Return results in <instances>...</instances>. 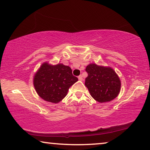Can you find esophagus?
Instances as JSON below:
<instances>
[{
  "mask_svg": "<svg viewBox=\"0 0 150 150\" xmlns=\"http://www.w3.org/2000/svg\"><path fill=\"white\" fill-rule=\"evenodd\" d=\"M78 79H79V81H83V77L81 75H80V76H79V77H78Z\"/></svg>",
  "mask_w": 150,
  "mask_h": 150,
  "instance_id": "esophagus-1",
  "label": "esophagus"
}]
</instances>
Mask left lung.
<instances>
[{"mask_svg": "<svg viewBox=\"0 0 150 150\" xmlns=\"http://www.w3.org/2000/svg\"><path fill=\"white\" fill-rule=\"evenodd\" d=\"M85 71L88 76L85 78V85L95 100L105 103L117 97L121 89V81L112 68L91 63Z\"/></svg>", "mask_w": 150, "mask_h": 150, "instance_id": "left-lung-1", "label": "left lung"}]
</instances>
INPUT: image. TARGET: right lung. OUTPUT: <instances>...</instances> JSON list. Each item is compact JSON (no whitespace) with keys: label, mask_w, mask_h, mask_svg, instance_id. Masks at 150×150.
<instances>
[{"label":"right lung","mask_w":150,"mask_h":150,"mask_svg":"<svg viewBox=\"0 0 150 150\" xmlns=\"http://www.w3.org/2000/svg\"><path fill=\"white\" fill-rule=\"evenodd\" d=\"M78 81L69 66L62 63L42 64L35 73L33 85L35 91L43 100L57 103L67 94L71 85Z\"/></svg>","instance_id":"right-lung-1"}]
</instances>
